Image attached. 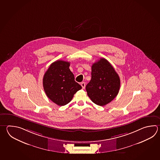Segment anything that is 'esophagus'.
<instances>
[{
	"label": "esophagus",
	"instance_id": "34e87169",
	"mask_svg": "<svg viewBox=\"0 0 160 160\" xmlns=\"http://www.w3.org/2000/svg\"><path fill=\"white\" fill-rule=\"evenodd\" d=\"M81 85H82V89H84L85 87V82H82V83H81Z\"/></svg>",
	"mask_w": 160,
	"mask_h": 160
}]
</instances>
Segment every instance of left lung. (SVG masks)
<instances>
[{
  "instance_id": "left-lung-1",
  "label": "left lung",
  "mask_w": 160,
  "mask_h": 160,
  "mask_svg": "<svg viewBox=\"0 0 160 160\" xmlns=\"http://www.w3.org/2000/svg\"><path fill=\"white\" fill-rule=\"evenodd\" d=\"M91 75V81L86 85L89 98L98 105L108 104L118 93L120 87L119 76L104 58L93 64Z\"/></svg>"
}]
</instances>
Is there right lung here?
I'll return each instance as SVG.
<instances>
[{
  "instance_id": "add662e5",
  "label": "right lung",
  "mask_w": 160,
  "mask_h": 160,
  "mask_svg": "<svg viewBox=\"0 0 160 160\" xmlns=\"http://www.w3.org/2000/svg\"><path fill=\"white\" fill-rule=\"evenodd\" d=\"M69 65L70 62L62 60L52 62L42 79L47 97L59 106L67 104L72 100L73 95L82 88L75 82Z\"/></svg>"
}]
</instances>
